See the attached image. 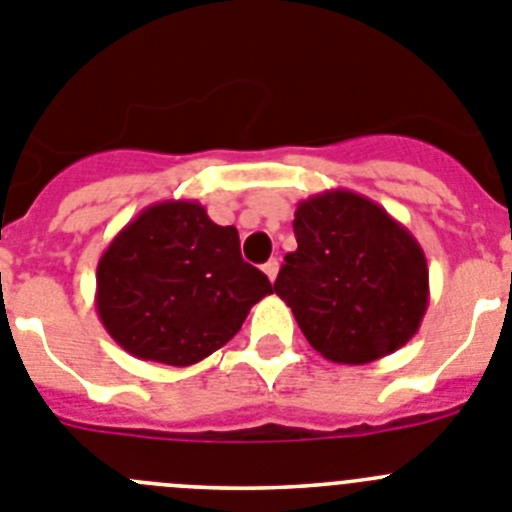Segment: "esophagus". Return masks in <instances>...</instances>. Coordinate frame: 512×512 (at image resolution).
Returning <instances> with one entry per match:
<instances>
[{"instance_id": "34e87169", "label": "esophagus", "mask_w": 512, "mask_h": 512, "mask_svg": "<svg viewBox=\"0 0 512 512\" xmlns=\"http://www.w3.org/2000/svg\"><path fill=\"white\" fill-rule=\"evenodd\" d=\"M262 270H265V275L270 280H275L278 278V270H280V262L278 260H267L265 265H262Z\"/></svg>"}]
</instances>
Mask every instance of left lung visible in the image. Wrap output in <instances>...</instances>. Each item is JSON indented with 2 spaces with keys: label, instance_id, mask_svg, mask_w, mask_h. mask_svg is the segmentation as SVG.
Wrapping results in <instances>:
<instances>
[{
  "label": "left lung",
  "instance_id": "8db88e82",
  "mask_svg": "<svg viewBox=\"0 0 512 512\" xmlns=\"http://www.w3.org/2000/svg\"><path fill=\"white\" fill-rule=\"evenodd\" d=\"M298 250L285 255L275 293L321 357L367 365L413 339L428 308L421 245L375 201L316 193L293 219Z\"/></svg>",
  "mask_w": 512,
  "mask_h": 512
}]
</instances>
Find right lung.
Listing matches in <instances>:
<instances>
[{
    "label": "right lung",
    "instance_id": "add662e5",
    "mask_svg": "<svg viewBox=\"0 0 512 512\" xmlns=\"http://www.w3.org/2000/svg\"><path fill=\"white\" fill-rule=\"evenodd\" d=\"M273 293L242 260L239 234L199 201H160L132 219L96 265V313L114 342L145 362L188 367L222 349Z\"/></svg>",
    "mask_w": 512,
    "mask_h": 512
}]
</instances>
